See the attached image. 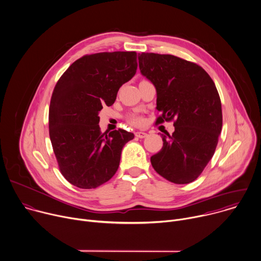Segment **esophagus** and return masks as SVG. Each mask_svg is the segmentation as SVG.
<instances>
[{"label": "esophagus", "instance_id": "1", "mask_svg": "<svg viewBox=\"0 0 261 261\" xmlns=\"http://www.w3.org/2000/svg\"><path fill=\"white\" fill-rule=\"evenodd\" d=\"M148 135L146 134V133H144V132H137L136 133V137L137 138H139V139H144V138H146Z\"/></svg>", "mask_w": 261, "mask_h": 261}]
</instances>
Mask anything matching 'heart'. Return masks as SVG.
<instances>
[{
    "label": "heart",
    "instance_id": "1",
    "mask_svg": "<svg viewBox=\"0 0 261 261\" xmlns=\"http://www.w3.org/2000/svg\"><path fill=\"white\" fill-rule=\"evenodd\" d=\"M132 122L135 123V124H139V123L141 122V118L138 117V116H134V117L132 118Z\"/></svg>",
    "mask_w": 261,
    "mask_h": 261
}]
</instances>
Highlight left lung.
I'll return each mask as SVG.
<instances>
[{
    "mask_svg": "<svg viewBox=\"0 0 261 261\" xmlns=\"http://www.w3.org/2000/svg\"><path fill=\"white\" fill-rule=\"evenodd\" d=\"M143 76L156 89V123L174 119L170 136L151 157L153 168L167 180H195L212 158L222 127L221 103L209 74L199 65L173 55L139 54Z\"/></svg>",
    "mask_w": 261,
    "mask_h": 261,
    "instance_id": "obj_1",
    "label": "left lung"
}]
</instances>
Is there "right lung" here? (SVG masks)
Returning a JSON list of instances; mask_svg holds the SVG:
<instances>
[{
	"label": "right lung",
	"instance_id": "obj_1",
	"mask_svg": "<svg viewBox=\"0 0 261 261\" xmlns=\"http://www.w3.org/2000/svg\"><path fill=\"white\" fill-rule=\"evenodd\" d=\"M137 68L136 52L97 53L73 62L58 81L49 133L61 173L71 185L95 189L117 171L122 148L135 136L124 129L102 134L99 112L115 102Z\"/></svg>",
	"mask_w": 261,
	"mask_h": 261
}]
</instances>
